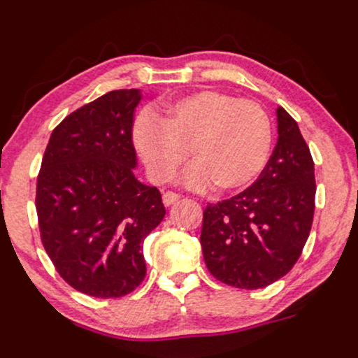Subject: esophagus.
<instances>
[{"instance_id": "esophagus-1", "label": "esophagus", "mask_w": 358, "mask_h": 358, "mask_svg": "<svg viewBox=\"0 0 358 358\" xmlns=\"http://www.w3.org/2000/svg\"><path fill=\"white\" fill-rule=\"evenodd\" d=\"M180 199V196L178 194V192H172V191H166L162 194V203H164V206H171V204H174L176 201H179Z\"/></svg>"}]
</instances>
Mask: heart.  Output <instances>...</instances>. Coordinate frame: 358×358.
<instances>
[{
	"label": "heart",
	"mask_w": 358,
	"mask_h": 358,
	"mask_svg": "<svg viewBox=\"0 0 358 358\" xmlns=\"http://www.w3.org/2000/svg\"><path fill=\"white\" fill-rule=\"evenodd\" d=\"M134 145L154 182L174 179L189 150L194 162L182 174L186 186L204 189L214 182L220 191H238L266 166L271 120L253 100L203 90L172 102L162 119L142 112Z\"/></svg>",
	"instance_id": "b5f03b06"
}]
</instances>
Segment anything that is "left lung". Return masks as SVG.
<instances>
[{
  "instance_id": "obj_1",
  "label": "left lung",
  "mask_w": 358,
  "mask_h": 358,
  "mask_svg": "<svg viewBox=\"0 0 358 358\" xmlns=\"http://www.w3.org/2000/svg\"><path fill=\"white\" fill-rule=\"evenodd\" d=\"M278 142L259 178L239 194L208 204L203 214L204 262L216 280L256 289L295 266L312 229L315 164L298 124L276 108Z\"/></svg>"
}]
</instances>
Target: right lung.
<instances>
[{
	"label": "right lung",
	"mask_w": 358,
	"mask_h": 358,
	"mask_svg": "<svg viewBox=\"0 0 358 358\" xmlns=\"http://www.w3.org/2000/svg\"><path fill=\"white\" fill-rule=\"evenodd\" d=\"M141 90H113L53 129L36 179L40 236L71 288L120 298L145 276L142 241L164 220L157 187L138 182L132 142Z\"/></svg>",
	"instance_id": "right-lung-1"
}]
</instances>
